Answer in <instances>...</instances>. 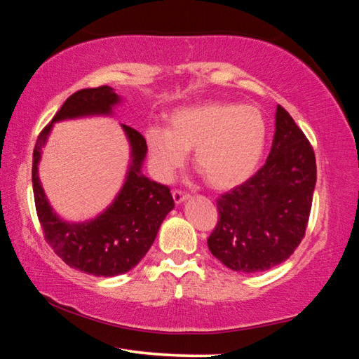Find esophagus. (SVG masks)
I'll list each match as a JSON object with an SVG mask.
<instances>
[{
	"mask_svg": "<svg viewBox=\"0 0 359 359\" xmlns=\"http://www.w3.org/2000/svg\"><path fill=\"white\" fill-rule=\"evenodd\" d=\"M172 198H174V203L175 204H180V203H184L185 199H188V193L182 191V190H174L172 191Z\"/></svg>",
	"mask_w": 359,
	"mask_h": 359,
	"instance_id": "1",
	"label": "esophagus"
}]
</instances>
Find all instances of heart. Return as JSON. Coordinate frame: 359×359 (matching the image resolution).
Masks as SVG:
<instances>
[{"label":"heart","instance_id":"heart-1","mask_svg":"<svg viewBox=\"0 0 359 359\" xmlns=\"http://www.w3.org/2000/svg\"><path fill=\"white\" fill-rule=\"evenodd\" d=\"M150 169L161 182H171L194 149V166L210 187L233 188L245 182L266 147L267 126L263 114L250 104L208 101L175 109L168 128L145 130Z\"/></svg>","mask_w":359,"mask_h":359}]
</instances>
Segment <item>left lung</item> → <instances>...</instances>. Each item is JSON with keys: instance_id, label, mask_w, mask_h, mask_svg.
Wrapping results in <instances>:
<instances>
[{"instance_id": "8db88e82", "label": "left lung", "mask_w": 359, "mask_h": 359, "mask_svg": "<svg viewBox=\"0 0 359 359\" xmlns=\"http://www.w3.org/2000/svg\"><path fill=\"white\" fill-rule=\"evenodd\" d=\"M317 182L311 142L277 106L269 156L257 174L217 199L210 253L233 271L259 272L283 263L306 234Z\"/></svg>"}]
</instances>
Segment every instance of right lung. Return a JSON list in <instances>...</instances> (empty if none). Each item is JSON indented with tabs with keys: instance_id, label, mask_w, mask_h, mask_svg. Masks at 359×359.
Returning a JSON list of instances; mask_svg holds the SVG:
<instances>
[{
	"instance_id": "right-lung-1",
	"label": "right lung",
	"mask_w": 359,
	"mask_h": 359,
	"mask_svg": "<svg viewBox=\"0 0 359 359\" xmlns=\"http://www.w3.org/2000/svg\"><path fill=\"white\" fill-rule=\"evenodd\" d=\"M120 101L114 88L102 85L72 93L44 130L33 151V193L36 214L47 244L69 267L96 277H114L133 269L154 244L165 217L174 209L169 187L150 180L141 172L147 145L141 133L121 125L131 145V165L115 201L93 220L66 223L58 218L42 190L38 163L53 121L109 115Z\"/></svg>"
}]
</instances>
